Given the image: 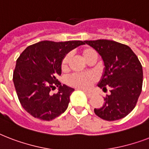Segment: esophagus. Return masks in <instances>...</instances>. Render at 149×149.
Instances as JSON below:
<instances>
[{
	"instance_id": "1",
	"label": "esophagus",
	"mask_w": 149,
	"mask_h": 149,
	"mask_svg": "<svg viewBox=\"0 0 149 149\" xmlns=\"http://www.w3.org/2000/svg\"><path fill=\"white\" fill-rule=\"evenodd\" d=\"M84 93H85V94H86L87 97H88L89 98H91L92 96H93V93H91V92H88V91H84Z\"/></svg>"
}]
</instances>
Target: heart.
Returning a JSON list of instances; mask_svg holds the SVG:
<instances>
[{
  "instance_id": "b5f03b06",
  "label": "heart",
  "mask_w": 149,
  "mask_h": 149,
  "mask_svg": "<svg viewBox=\"0 0 149 149\" xmlns=\"http://www.w3.org/2000/svg\"><path fill=\"white\" fill-rule=\"evenodd\" d=\"M82 56L86 61L88 60L91 56H97V52L92 49H85L82 51ZM70 54H66L63 57V60L61 62V67L63 70H65L68 67V63L70 61ZM95 74L93 72H85V73H80V74H72L68 77V84L72 86H75L77 88L82 89V90H86L96 81Z\"/></svg>"
}]
</instances>
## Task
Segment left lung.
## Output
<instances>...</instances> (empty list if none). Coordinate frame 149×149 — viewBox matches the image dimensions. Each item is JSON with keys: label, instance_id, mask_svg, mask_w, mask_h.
<instances>
[{"label": "left lung", "instance_id": "obj_1", "mask_svg": "<svg viewBox=\"0 0 149 149\" xmlns=\"http://www.w3.org/2000/svg\"><path fill=\"white\" fill-rule=\"evenodd\" d=\"M101 56L104 72L97 86L103 91L111 88L104 98V104L95 108L98 117L106 120L125 118L133 111L141 94L143 70L141 63L132 49L114 41L100 39L84 41Z\"/></svg>", "mask_w": 149, "mask_h": 149}]
</instances>
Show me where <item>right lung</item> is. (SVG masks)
I'll use <instances>...</instances> for the list:
<instances>
[{
	"mask_svg": "<svg viewBox=\"0 0 149 149\" xmlns=\"http://www.w3.org/2000/svg\"><path fill=\"white\" fill-rule=\"evenodd\" d=\"M81 45H84L82 41H42L28 46L20 55L13 82L22 106L34 118L52 120L67 109L74 89L58 80L61 62L68 52ZM56 86L58 93L52 95L50 91Z\"/></svg>",
	"mask_w": 149,
	"mask_h": 149,
	"instance_id": "obj_1",
	"label": "right lung"
}]
</instances>
